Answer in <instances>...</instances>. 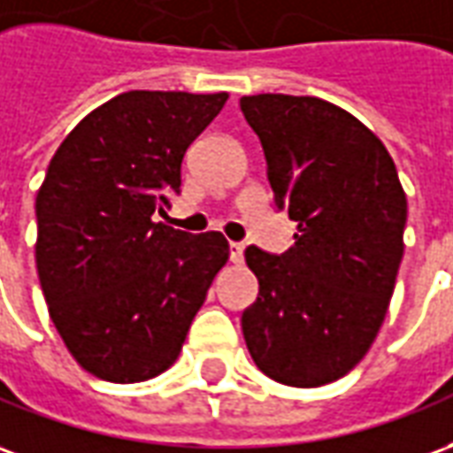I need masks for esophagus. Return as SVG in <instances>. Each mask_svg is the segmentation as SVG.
I'll return each mask as SVG.
<instances>
[{
  "instance_id": "obj_1",
  "label": "esophagus",
  "mask_w": 453,
  "mask_h": 453,
  "mask_svg": "<svg viewBox=\"0 0 453 453\" xmlns=\"http://www.w3.org/2000/svg\"><path fill=\"white\" fill-rule=\"evenodd\" d=\"M242 252H245L242 242H230V259L233 262H242Z\"/></svg>"
}]
</instances>
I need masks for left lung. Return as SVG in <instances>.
<instances>
[{"label": "left lung", "instance_id": "1", "mask_svg": "<svg viewBox=\"0 0 453 453\" xmlns=\"http://www.w3.org/2000/svg\"><path fill=\"white\" fill-rule=\"evenodd\" d=\"M240 110L259 137L277 211L294 245H250L259 281L242 311L255 365L292 388L343 378L368 353L403 262L407 198L395 161L363 122L319 97L248 95Z\"/></svg>", "mask_w": 453, "mask_h": 453}]
</instances>
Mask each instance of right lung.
Masks as SVG:
<instances>
[{"label":"right lung","mask_w":453,"mask_h":453,"mask_svg":"<svg viewBox=\"0 0 453 453\" xmlns=\"http://www.w3.org/2000/svg\"><path fill=\"white\" fill-rule=\"evenodd\" d=\"M227 93L129 90L78 122L36 196V270L63 343L95 378L142 382L181 353L227 262L216 230L154 223L181 194V161Z\"/></svg>","instance_id":"obj_1"}]
</instances>
